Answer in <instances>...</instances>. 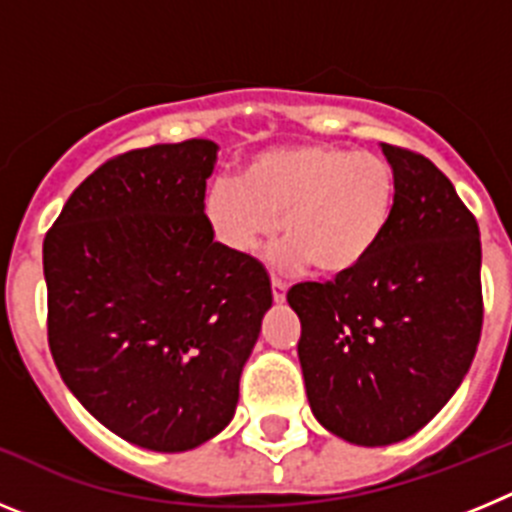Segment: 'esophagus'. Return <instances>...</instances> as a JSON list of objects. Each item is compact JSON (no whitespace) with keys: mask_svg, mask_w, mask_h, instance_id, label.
Here are the masks:
<instances>
[{"mask_svg":"<svg viewBox=\"0 0 512 512\" xmlns=\"http://www.w3.org/2000/svg\"><path fill=\"white\" fill-rule=\"evenodd\" d=\"M271 295H274V302H284V297H287V284L282 279H271Z\"/></svg>","mask_w":512,"mask_h":512,"instance_id":"obj_1","label":"esophagus"}]
</instances>
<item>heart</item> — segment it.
<instances>
[{
	"label": "heart",
	"mask_w": 512,
	"mask_h": 512,
	"mask_svg": "<svg viewBox=\"0 0 512 512\" xmlns=\"http://www.w3.org/2000/svg\"><path fill=\"white\" fill-rule=\"evenodd\" d=\"M397 176L384 158L333 146H287L256 156L241 182L207 192L212 233L235 253H256L279 233L282 264L320 277L354 274L390 230Z\"/></svg>",
	"instance_id": "1"
}]
</instances>
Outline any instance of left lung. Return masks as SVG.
Masks as SVG:
<instances>
[{"instance_id":"obj_1","label":"left lung","mask_w":512,"mask_h":512,"mask_svg":"<svg viewBox=\"0 0 512 512\" xmlns=\"http://www.w3.org/2000/svg\"><path fill=\"white\" fill-rule=\"evenodd\" d=\"M395 169L390 230L361 269L287 292L312 415L356 446L413 436L459 390L482 333V243L454 184L382 143Z\"/></svg>"}]
</instances>
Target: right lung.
Instances as JSON below:
<instances>
[{
	"mask_svg": "<svg viewBox=\"0 0 512 512\" xmlns=\"http://www.w3.org/2000/svg\"><path fill=\"white\" fill-rule=\"evenodd\" d=\"M215 158L205 138L120 153L74 189L43 241L61 379L104 428L164 454L230 423L271 307L264 266L207 223Z\"/></svg>",
	"mask_w": 512,
	"mask_h": 512,
	"instance_id": "add662e5",
	"label": "right lung"
}]
</instances>
